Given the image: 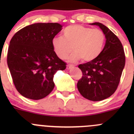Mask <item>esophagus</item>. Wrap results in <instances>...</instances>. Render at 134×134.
<instances>
[{
	"mask_svg": "<svg viewBox=\"0 0 134 134\" xmlns=\"http://www.w3.org/2000/svg\"><path fill=\"white\" fill-rule=\"evenodd\" d=\"M73 67H74V66L72 65H67V69H72Z\"/></svg>",
	"mask_w": 134,
	"mask_h": 134,
	"instance_id": "obj_1",
	"label": "esophagus"
}]
</instances>
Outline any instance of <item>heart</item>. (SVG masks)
Masks as SVG:
<instances>
[{"instance_id":"1","label":"heart","mask_w":134,"mask_h":134,"mask_svg":"<svg viewBox=\"0 0 134 134\" xmlns=\"http://www.w3.org/2000/svg\"><path fill=\"white\" fill-rule=\"evenodd\" d=\"M63 37L56 36L52 40L55 52L59 58L65 59L70 52L69 60L75 62L82 58L83 62H91L98 57L104 47L106 37L99 29H92L79 25L66 27Z\"/></svg>"}]
</instances>
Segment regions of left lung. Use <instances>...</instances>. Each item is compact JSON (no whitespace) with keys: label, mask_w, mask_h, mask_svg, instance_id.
<instances>
[{"label":"left lung","mask_w":134,"mask_h":134,"mask_svg":"<svg viewBox=\"0 0 134 134\" xmlns=\"http://www.w3.org/2000/svg\"><path fill=\"white\" fill-rule=\"evenodd\" d=\"M90 25L100 27L105 34L106 44L97 58L78 65L83 76L77 87L84 98L100 101L117 90L125 65V55L121 42L108 27L100 23Z\"/></svg>","instance_id":"obj_1"}]
</instances>
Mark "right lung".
Returning a JSON list of instances; mask_svg holds the SVG:
<instances>
[{
	"mask_svg": "<svg viewBox=\"0 0 134 134\" xmlns=\"http://www.w3.org/2000/svg\"><path fill=\"white\" fill-rule=\"evenodd\" d=\"M62 29L59 23H34L18 31L9 42L8 66L16 89L26 98L47 97L54 87V75L65 69L52 44Z\"/></svg>",
	"mask_w": 134,
	"mask_h": 134,
	"instance_id": "1",
	"label": "right lung"
}]
</instances>
